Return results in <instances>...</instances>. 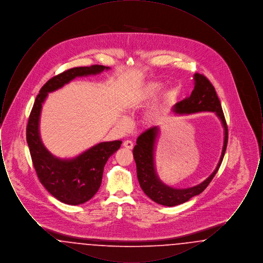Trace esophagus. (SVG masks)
I'll use <instances>...</instances> for the list:
<instances>
[{
	"label": "esophagus",
	"instance_id": "1",
	"mask_svg": "<svg viewBox=\"0 0 263 263\" xmlns=\"http://www.w3.org/2000/svg\"><path fill=\"white\" fill-rule=\"evenodd\" d=\"M123 147H125L126 149L131 150V149L133 148V143H132V141H129V140L124 141V143H123Z\"/></svg>",
	"mask_w": 263,
	"mask_h": 263
}]
</instances>
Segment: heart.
<instances>
[{"instance_id": "heart-1", "label": "heart", "mask_w": 263, "mask_h": 263, "mask_svg": "<svg viewBox=\"0 0 263 263\" xmlns=\"http://www.w3.org/2000/svg\"><path fill=\"white\" fill-rule=\"evenodd\" d=\"M161 89V85L158 83H150L147 84L146 86H144L141 89H139L137 93L132 98V100L129 102V108L130 109H136L141 106H143L145 103H147L148 101L153 100L158 92ZM157 111H152L147 115L146 120L152 123L157 119ZM120 125L122 127H127L129 125V119L127 117H122L120 120Z\"/></svg>"}]
</instances>
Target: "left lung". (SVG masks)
Returning a JSON list of instances; mask_svg holds the SVG:
<instances>
[{"instance_id": "8db88e82", "label": "left lung", "mask_w": 263, "mask_h": 263, "mask_svg": "<svg viewBox=\"0 0 263 263\" xmlns=\"http://www.w3.org/2000/svg\"><path fill=\"white\" fill-rule=\"evenodd\" d=\"M172 111L175 114H191L202 111L215 112L224 127L225 137L222 155L215 171L199 184L188 188L171 187L163 183L158 176L155 166V151L161 132L159 126L151 127L137 138V144L133 149V156L137 166L140 186L152 200L168 207L182 204L204 191L217 174L223 161L228 144V127L223 109L215 88L205 76L194 75V88L191 95L185 100L175 104Z\"/></svg>"}]
</instances>
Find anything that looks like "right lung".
<instances>
[{
    "label": "right lung",
    "mask_w": 263,
    "mask_h": 263,
    "mask_svg": "<svg viewBox=\"0 0 263 263\" xmlns=\"http://www.w3.org/2000/svg\"><path fill=\"white\" fill-rule=\"evenodd\" d=\"M109 69L101 65L77 67L53 77L39 90L28 118L26 141L39 181L51 195L68 205H80L93 197L101 184L105 163L122 142H101L75 158H57L45 148L40 138L42 104L49 92L63 88L77 77L98 75Z\"/></svg>",
    "instance_id": "right-lung-1"
}]
</instances>
